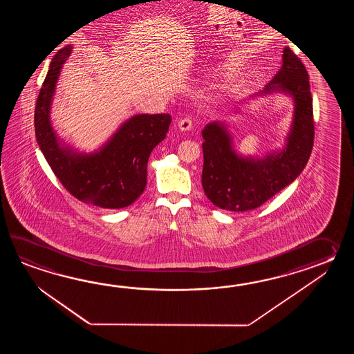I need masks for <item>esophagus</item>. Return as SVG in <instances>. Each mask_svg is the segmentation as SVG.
Instances as JSON below:
<instances>
[{
  "label": "esophagus",
  "mask_w": 354,
  "mask_h": 354,
  "mask_svg": "<svg viewBox=\"0 0 354 354\" xmlns=\"http://www.w3.org/2000/svg\"><path fill=\"white\" fill-rule=\"evenodd\" d=\"M178 128L182 131H187L189 129H192V119L191 118H185L178 121Z\"/></svg>",
  "instance_id": "34e87169"
}]
</instances>
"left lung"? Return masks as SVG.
I'll list each match as a JSON object with an SVG mask.
<instances>
[{"label": "left lung", "mask_w": 354, "mask_h": 354, "mask_svg": "<svg viewBox=\"0 0 354 354\" xmlns=\"http://www.w3.org/2000/svg\"><path fill=\"white\" fill-rule=\"evenodd\" d=\"M282 67L263 93L283 91L295 100L294 125L286 147L263 159H244L232 149L223 124L203 131V187L211 203L224 210H253L294 182L306 166L314 145L313 97L306 68L286 46Z\"/></svg>", "instance_id": "1"}]
</instances>
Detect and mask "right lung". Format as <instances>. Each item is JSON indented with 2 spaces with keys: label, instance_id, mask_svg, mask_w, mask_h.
Masks as SVG:
<instances>
[{
  "label": "right lung",
  "instance_id": "right-lung-1",
  "mask_svg": "<svg viewBox=\"0 0 354 354\" xmlns=\"http://www.w3.org/2000/svg\"><path fill=\"white\" fill-rule=\"evenodd\" d=\"M71 52L68 46L54 57L39 92L34 113L39 147L63 187L77 200L102 209L127 207L143 194L148 159L166 138L172 118L168 113L136 115L93 154H77L60 147L49 110L60 68Z\"/></svg>",
  "mask_w": 354,
  "mask_h": 354
}]
</instances>
